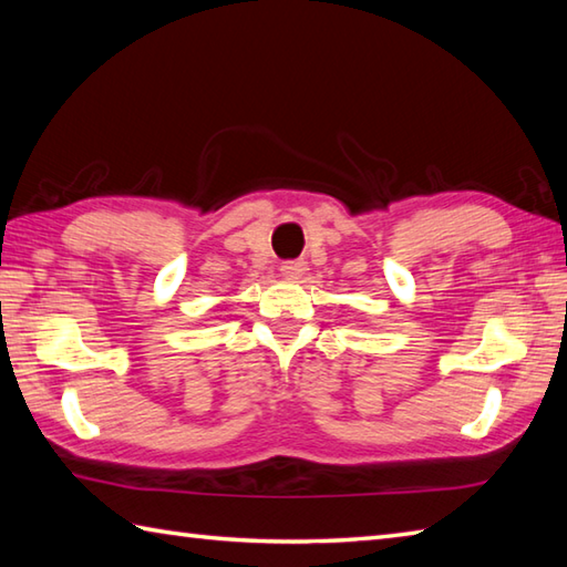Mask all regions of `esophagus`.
I'll return each mask as SVG.
<instances>
[{
    "label": "esophagus",
    "instance_id": "obj_1",
    "mask_svg": "<svg viewBox=\"0 0 567 567\" xmlns=\"http://www.w3.org/2000/svg\"><path fill=\"white\" fill-rule=\"evenodd\" d=\"M305 262L302 260H287L280 265V275L285 277V280H299V277L305 275Z\"/></svg>",
    "mask_w": 567,
    "mask_h": 567
}]
</instances>
